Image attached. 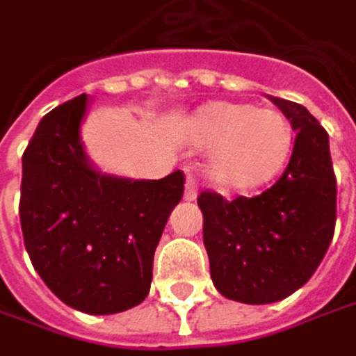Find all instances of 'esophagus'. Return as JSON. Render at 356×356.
Returning <instances> with one entry per match:
<instances>
[{
  "mask_svg": "<svg viewBox=\"0 0 356 356\" xmlns=\"http://www.w3.org/2000/svg\"><path fill=\"white\" fill-rule=\"evenodd\" d=\"M196 196H198L196 180H194L192 174H188V176H186V184H184V200H186V202H192V200H196Z\"/></svg>",
  "mask_w": 356,
  "mask_h": 356,
  "instance_id": "esophagus-1",
  "label": "esophagus"
}]
</instances>
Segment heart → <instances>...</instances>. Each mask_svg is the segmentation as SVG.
<instances>
[{
	"instance_id": "heart-1",
	"label": "heart",
	"mask_w": 356,
	"mask_h": 356,
	"mask_svg": "<svg viewBox=\"0 0 356 356\" xmlns=\"http://www.w3.org/2000/svg\"><path fill=\"white\" fill-rule=\"evenodd\" d=\"M188 140L213 149L209 178L218 191L249 192L269 184L292 152V127L275 109L213 103L188 123Z\"/></svg>"
}]
</instances>
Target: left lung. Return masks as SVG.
<instances>
[{
    "label": "left lung",
    "instance_id": "1",
    "mask_svg": "<svg viewBox=\"0 0 356 356\" xmlns=\"http://www.w3.org/2000/svg\"><path fill=\"white\" fill-rule=\"evenodd\" d=\"M269 101L296 131L282 178L255 198L198 196L213 284L220 296L243 304H271L300 290L326 255L337 222L328 134L304 105Z\"/></svg>",
    "mask_w": 356,
    "mask_h": 356
}]
</instances>
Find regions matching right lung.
<instances>
[{
	"instance_id": "obj_1",
	"label": "right lung",
	"mask_w": 356,
	"mask_h": 356,
	"mask_svg": "<svg viewBox=\"0 0 356 356\" xmlns=\"http://www.w3.org/2000/svg\"><path fill=\"white\" fill-rule=\"evenodd\" d=\"M89 103L81 95L40 119L22 156L19 220L32 266L52 293L103 316L149 293L154 253L184 174L134 180L101 172L81 138Z\"/></svg>"
}]
</instances>
